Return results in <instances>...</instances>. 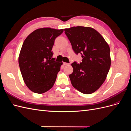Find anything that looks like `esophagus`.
Here are the masks:
<instances>
[{"mask_svg": "<svg viewBox=\"0 0 131 131\" xmlns=\"http://www.w3.org/2000/svg\"><path fill=\"white\" fill-rule=\"evenodd\" d=\"M69 63L63 62V65H64V66H68V65H69Z\"/></svg>", "mask_w": 131, "mask_h": 131, "instance_id": "esophagus-1", "label": "esophagus"}]
</instances>
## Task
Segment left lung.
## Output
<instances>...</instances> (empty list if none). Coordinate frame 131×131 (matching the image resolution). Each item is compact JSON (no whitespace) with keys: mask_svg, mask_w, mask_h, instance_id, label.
I'll return each mask as SVG.
<instances>
[{"mask_svg":"<svg viewBox=\"0 0 131 131\" xmlns=\"http://www.w3.org/2000/svg\"><path fill=\"white\" fill-rule=\"evenodd\" d=\"M72 49L81 54L82 62L72 64L69 75L75 89L84 94L94 92L103 84L111 65L110 47L104 39L92 28L77 26L64 29Z\"/></svg>","mask_w":131,"mask_h":131,"instance_id":"8db88e82","label":"left lung"}]
</instances>
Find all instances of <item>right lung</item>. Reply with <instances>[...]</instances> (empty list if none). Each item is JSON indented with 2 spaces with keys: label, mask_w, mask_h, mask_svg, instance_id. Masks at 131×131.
Segmentation results:
<instances>
[{
  "label": "right lung",
  "mask_w": 131,
  "mask_h": 131,
  "mask_svg": "<svg viewBox=\"0 0 131 131\" xmlns=\"http://www.w3.org/2000/svg\"><path fill=\"white\" fill-rule=\"evenodd\" d=\"M62 29L42 28L30 33L23 42L18 57L23 80L29 90L43 93L52 88L62 63L55 61L51 51Z\"/></svg>",
  "instance_id": "obj_1"
}]
</instances>
